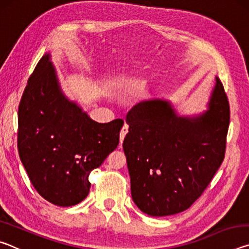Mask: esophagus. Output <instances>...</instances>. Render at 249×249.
<instances>
[{"instance_id":"esophagus-1","label":"esophagus","mask_w":249,"mask_h":249,"mask_svg":"<svg viewBox=\"0 0 249 249\" xmlns=\"http://www.w3.org/2000/svg\"><path fill=\"white\" fill-rule=\"evenodd\" d=\"M127 133H128V125H127V124H124V126H123V127H122V129H121V134H120V141H121L120 147L122 146V142H123L124 138H125V136H126V134H127Z\"/></svg>"}]
</instances>
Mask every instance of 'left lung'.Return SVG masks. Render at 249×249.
Returning <instances> with one entry per match:
<instances>
[{"mask_svg": "<svg viewBox=\"0 0 249 249\" xmlns=\"http://www.w3.org/2000/svg\"><path fill=\"white\" fill-rule=\"evenodd\" d=\"M215 80L209 109L199 117L177 116L161 100L138 104L127 115L123 149L130 190L135 204L148 215L190 208L224 160L230 103L221 80Z\"/></svg>", "mask_w": 249, "mask_h": 249, "instance_id": "8db88e82", "label": "left lung"}]
</instances>
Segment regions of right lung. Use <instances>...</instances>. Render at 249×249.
<instances>
[{
	"instance_id": "add662e5",
	"label": "right lung",
	"mask_w": 249,
	"mask_h": 249,
	"mask_svg": "<svg viewBox=\"0 0 249 249\" xmlns=\"http://www.w3.org/2000/svg\"><path fill=\"white\" fill-rule=\"evenodd\" d=\"M124 121L91 120L59 90L49 54L28 79L18 107V149L33 187L50 203L71 206L89 195L91 171L120 142Z\"/></svg>"
}]
</instances>
